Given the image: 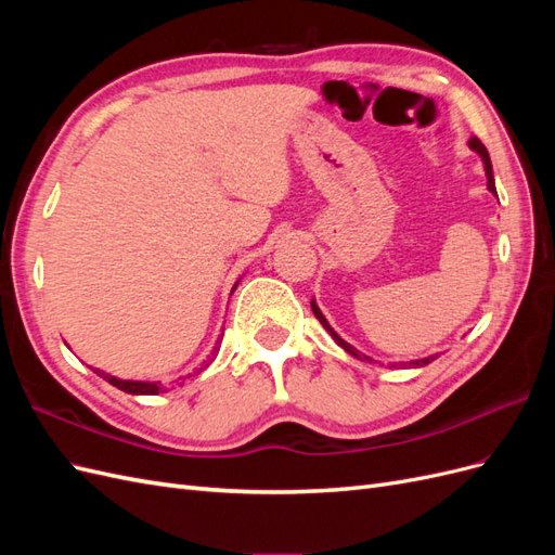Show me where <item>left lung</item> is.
Instances as JSON below:
<instances>
[{"mask_svg": "<svg viewBox=\"0 0 555 555\" xmlns=\"http://www.w3.org/2000/svg\"><path fill=\"white\" fill-rule=\"evenodd\" d=\"M469 147H473L475 150V153H479L481 155V159H483V171H486V180H489V190L495 194V180H493V166H491V157H489V150H486L483 147V143L475 137V139H469ZM498 196V194H495ZM310 306H312V312H314V317L319 319V322H322V326L333 335V340L335 343H338L345 351H349V354L351 357H357V359H367V357H363L361 354V351L359 349H354V347H351L349 343H345L343 338H340V335L338 333H335L331 326H328V322H326V317L322 314V310H319L317 308V304H314V300H310ZM367 361H371V359H367ZM430 361H435V357H428V359H418V361H410V365H418V367H422V365H428Z\"/></svg>", "mask_w": 555, "mask_h": 555, "instance_id": "8db88e82", "label": "left lung"}]
</instances>
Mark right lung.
Here are the masks:
<instances>
[{"mask_svg":"<svg viewBox=\"0 0 555 555\" xmlns=\"http://www.w3.org/2000/svg\"><path fill=\"white\" fill-rule=\"evenodd\" d=\"M217 351H220V345H217V347L212 349V357H217ZM210 361H212V359H210ZM201 371H204V367H201ZM201 371H198V373H201ZM94 373L102 375L108 384L117 386V389L125 391V393H133V396H157L159 391H164L159 382H131V379H117V377H113V375H108V373H102V371H94Z\"/></svg>","mask_w":555,"mask_h":555,"instance_id":"add662e5","label":"right lung"}]
</instances>
